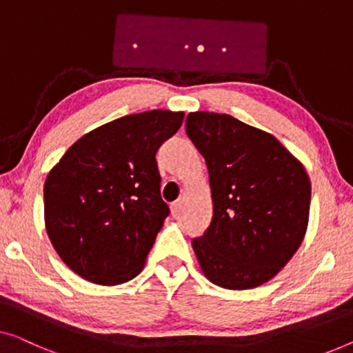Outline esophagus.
Returning <instances> with one entry per match:
<instances>
[{"instance_id": "34e87169", "label": "esophagus", "mask_w": 353, "mask_h": 353, "mask_svg": "<svg viewBox=\"0 0 353 353\" xmlns=\"http://www.w3.org/2000/svg\"><path fill=\"white\" fill-rule=\"evenodd\" d=\"M183 205H185V202H183L181 199H180V201H176V202L172 203V205H170V212H172L173 216H176V214L183 210Z\"/></svg>"}]
</instances>
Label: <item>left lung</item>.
Instances as JSON below:
<instances>
[{
	"mask_svg": "<svg viewBox=\"0 0 353 353\" xmlns=\"http://www.w3.org/2000/svg\"><path fill=\"white\" fill-rule=\"evenodd\" d=\"M186 134L205 159L213 218L192 248L202 272L226 290L269 282L307 231L310 180L274 135L229 114L196 111Z\"/></svg>",
	"mask_w": 353,
	"mask_h": 353,
	"instance_id": "left-lung-1",
	"label": "left lung"
}]
</instances>
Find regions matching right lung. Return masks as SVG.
I'll use <instances>...</instances> for the list:
<instances>
[{
    "label": "right lung",
    "mask_w": 353,
    "mask_h": 353,
    "mask_svg": "<svg viewBox=\"0 0 353 353\" xmlns=\"http://www.w3.org/2000/svg\"><path fill=\"white\" fill-rule=\"evenodd\" d=\"M183 111L151 110L81 137L44 183V223L62 261L88 282L121 285L145 265L168 216L156 152Z\"/></svg>",
    "instance_id": "add662e5"
}]
</instances>
